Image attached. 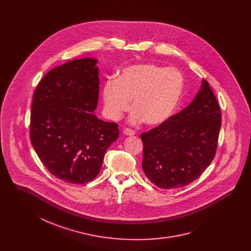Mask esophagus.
I'll list each match as a JSON object with an SVG mask.
<instances>
[{
    "label": "esophagus",
    "instance_id": "esophagus-1",
    "mask_svg": "<svg viewBox=\"0 0 251 251\" xmlns=\"http://www.w3.org/2000/svg\"><path fill=\"white\" fill-rule=\"evenodd\" d=\"M123 133H124L125 135H134V134H135V131H133V130H131V129H129V128H125V129L123 130Z\"/></svg>",
    "mask_w": 251,
    "mask_h": 251
}]
</instances>
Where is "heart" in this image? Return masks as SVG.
<instances>
[{"mask_svg":"<svg viewBox=\"0 0 251 251\" xmlns=\"http://www.w3.org/2000/svg\"><path fill=\"white\" fill-rule=\"evenodd\" d=\"M184 86V76L175 68L153 63L134 64L124 68L118 78H111L104 84V111L110 120H120L130 109L132 99L135 110L131 122L144 120L151 126H159L176 112Z\"/></svg>","mask_w":251,"mask_h":251,"instance_id":"obj_1","label":"heart"}]
</instances>
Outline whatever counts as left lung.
<instances>
[{"label": "left lung", "mask_w": 251, "mask_h": 251, "mask_svg": "<svg viewBox=\"0 0 251 251\" xmlns=\"http://www.w3.org/2000/svg\"><path fill=\"white\" fill-rule=\"evenodd\" d=\"M221 109L209 83L186 108L141 134L145 175L162 189L185 186L198 179L215 158Z\"/></svg>", "instance_id": "obj_1"}]
</instances>
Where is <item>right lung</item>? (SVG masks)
Segmentation results:
<instances>
[{
  "label": "right lung",
  "mask_w": 251,
  "mask_h": 251,
  "mask_svg": "<svg viewBox=\"0 0 251 251\" xmlns=\"http://www.w3.org/2000/svg\"><path fill=\"white\" fill-rule=\"evenodd\" d=\"M97 62L75 59L54 68L33 95L31 143L49 172L69 183L95 179L108 148L120 134L117 123L96 117Z\"/></svg>",
  "instance_id": "obj_1"
}]
</instances>
